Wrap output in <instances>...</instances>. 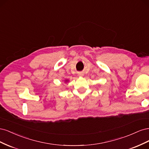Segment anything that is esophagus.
Here are the masks:
<instances>
[{"instance_id":"34e87169","label":"esophagus","mask_w":149,"mask_h":149,"mask_svg":"<svg viewBox=\"0 0 149 149\" xmlns=\"http://www.w3.org/2000/svg\"><path fill=\"white\" fill-rule=\"evenodd\" d=\"M78 75H79V76H83V73H79V74H78Z\"/></svg>"}]
</instances>
